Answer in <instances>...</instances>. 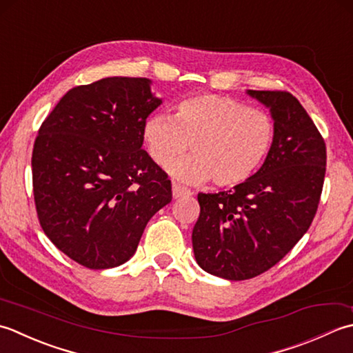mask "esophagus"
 Segmentation results:
<instances>
[{
    "instance_id": "1",
    "label": "esophagus",
    "mask_w": 353,
    "mask_h": 353,
    "mask_svg": "<svg viewBox=\"0 0 353 353\" xmlns=\"http://www.w3.org/2000/svg\"><path fill=\"white\" fill-rule=\"evenodd\" d=\"M172 195H174L175 199L183 198V196H189L190 190L187 189V187H183L179 184H174V185H172Z\"/></svg>"
}]
</instances>
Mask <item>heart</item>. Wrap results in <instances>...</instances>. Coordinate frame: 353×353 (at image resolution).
Returning <instances> with one entry per match:
<instances>
[{
  "label": "heart",
  "mask_w": 353,
  "mask_h": 353,
  "mask_svg": "<svg viewBox=\"0 0 353 353\" xmlns=\"http://www.w3.org/2000/svg\"><path fill=\"white\" fill-rule=\"evenodd\" d=\"M274 137L267 112L219 94L184 99L174 117L155 114L143 125V140L158 166H168L191 146L193 156L169 167L172 176L187 184L210 178L218 187L248 181L267 160Z\"/></svg>",
  "instance_id": "heart-1"
}]
</instances>
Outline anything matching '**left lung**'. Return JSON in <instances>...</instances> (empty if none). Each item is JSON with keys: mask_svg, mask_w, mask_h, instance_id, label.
Instances as JSON below:
<instances>
[{"mask_svg": "<svg viewBox=\"0 0 353 353\" xmlns=\"http://www.w3.org/2000/svg\"><path fill=\"white\" fill-rule=\"evenodd\" d=\"M247 94L270 108L276 137L248 181L199 193L193 253L208 274L247 280L268 271L301 239L317 212L326 174V145L299 100L286 91Z\"/></svg>", "mask_w": 353, "mask_h": 353, "instance_id": "1", "label": "left lung"}]
</instances>
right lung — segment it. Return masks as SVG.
Returning <instances> with one entry per match:
<instances>
[{
	"instance_id": "add662e5",
	"label": "right lung",
	"mask_w": 353,
	"mask_h": 353,
	"mask_svg": "<svg viewBox=\"0 0 353 353\" xmlns=\"http://www.w3.org/2000/svg\"><path fill=\"white\" fill-rule=\"evenodd\" d=\"M146 77H106L63 96L41 125L32 155L39 224L90 270L128 262L145 227L172 201L168 174L143 146L161 105Z\"/></svg>"
}]
</instances>
